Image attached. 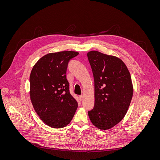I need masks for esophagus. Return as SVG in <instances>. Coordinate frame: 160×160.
I'll return each mask as SVG.
<instances>
[{
  "instance_id": "esophagus-1",
  "label": "esophagus",
  "mask_w": 160,
  "mask_h": 160,
  "mask_svg": "<svg viewBox=\"0 0 160 160\" xmlns=\"http://www.w3.org/2000/svg\"><path fill=\"white\" fill-rule=\"evenodd\" d=\"M79 99H80V100L82 101L83 99V95H80L79 96Z\"/></svg>"
}]
</instances>
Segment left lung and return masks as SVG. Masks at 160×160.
Here are the masks:
<instances>
[{
    "instance_id": "obj_1",
    "label": "left lung",
    "mask_w": 160,
    "mask_h": 160,
    "mask_svg": "<svg viewBox=\"0 0 160 160\" xmlns=\"http://www.w3.org/2000/svg\"><path fill=\"white\" fill-rule=\"evenodd\" d=\"M95 83L94 107L88 112L92 124L110 129L124 118L129 108L133 86L129 71L119 58L91 51L87 54Z\"/></svg>"
}]
</instances>
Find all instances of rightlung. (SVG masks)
<instances>
[{
	"label": "right lung",
	"instance_id": "right-lung-1",
	"mask_svg": "<svg viewBox=\"0 0 160 160\" xmlns=\"http://www.w3.org/2000/svg\"><path fill=\"white\" fill-rule=\"evenodd\" d=\"M78 54L63 51L42 56L30 75V98L42 121L54 128L66 127L76 113L78 103L71 95L66 72L69 61Z\"/></svg>",
	"mask_w": 160,
	"mask_h": 160
}]
</instances>
